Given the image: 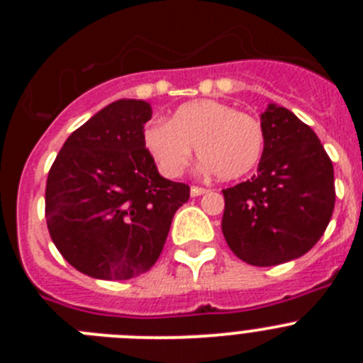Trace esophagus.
<instances>
[{"label":"esophagus","instance_id":"34e87169","mask_svg":"<svg viewBox=\"0 0 363 363\" xmlns=\"http://www.w3.org/2000/svg\"><path fill=\"white\" fill-rule=\"evenodd\" d=\"M205 192H209V189L198 187V185H192V187H191V194H192V196H201V194H205Z\"/></svg>","mask_w":363,"mask_h":363}]
</instances>
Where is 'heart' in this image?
<instances>
[{
	"instance_id": "1",
	"label": "heart",
	"mask_w": 363,
	"mask_h": 363,
	"mask_svg": "<svg viewBox=\"0 0 363 363\" xmlns=\"http://www.w3.org/2000/svg\"><path fill=\"white\" fill-rule=\"evenodd\" d=\"M145 147L160 171L176 178L187 169L196 147L207 171L221 179L251 172L264 154V127L255 116L214 99L185 104L171 121H152L143 134Z\"/></svg>"
}]
</instances>
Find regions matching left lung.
<instances>
[{
    "label": "left lung",
    "instance_id": "1",
    "mask_svg": "<svg viewBox=\"0 0 363 363\" xmlns=\"http://www.w3.org/2000/svg\"><path fill=\"white\" fill-rule=\"evenodd\" d=\"M262 127L258 172L223 189L221 230L240 259L271 267L316 245L331 221L336 192L333 162L309 125L271 104Z\"/></svg>",
    "mask_w": 363,
    "mask_h": 363
}]
</instances>
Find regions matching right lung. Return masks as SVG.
I'll return each instance as SVG.
<instances>
[{"instance_id":"right-lung-1","label":"right lung","mask_w":363,"mask_h":363,"mask_svg":"<svg viewBox=\"0 0 363 363\" xmlns=\"http://www.w3.org/2000/svg\"><path fill=\"white\" fill-rule=\"evenodd\" d=\"M152 108L118 99L74 130L45 187V218L63 258L99 280H129L160 258L191 187L160 176L145 147Z\"/></svg>"}]
</instances>
